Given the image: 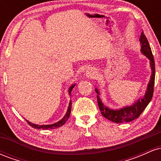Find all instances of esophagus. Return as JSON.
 Returning <instances> with one entry per match:
<instances>
[{
	"mask_svg": "<svg viewBox=\"0 0 161 161\" xmlns=\"http://www.w3.org/2000/svg\"><path fill=\"white\" fill-rule=\"evenodd\" d=\"M85 75H86V76L88 77V78L92 79V78H95L96 76L97 73H96L95 69H93V68H88V69L86 70Z\"/></svg>",
	"mask_w": 161,
	"mask_h": 161,
	"instance_id": "34e87169",
	"label": "esophagus"
}]
</instances>
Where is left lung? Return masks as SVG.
Here are the masks:
<instances>
[{
	"label": "left lung",
	"mask_w": 161,
	"mask_h": 161,
	"mask_svg": "<svg viewBox=\"0 0 161 161\" xmlns=\"http://www.w3.org/2000/svg\"><path fill=\"white\" fill-rule=\"evenodd\" d=\"M139 41L140 44H141V52L142 53V54L145 55L150 60V66L151 69L150 81L147 84V90H146L145 94L144 95L143 97H139L132 105L123 107V108L119 109H111L105 106L103 104L101 97H100L101 94H100L99 90L97 89V88H95V92L97 94V104H98L101 114L106 119L114 122V123H129V122L137 119L138 116L141 115L142 113L145 110L146 107L148 105L151 99H152L155 79V64L154 57H153L152 52H151L148 41H147L143 32L141 33Z\"/></svg>",
	"instance_id": "1"
}]
</instances>
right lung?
<instances>
[{
    "label": "right lung",
    "instance_id": "right-lung-1",
    "mask_svg": "<svg viewBox=\"0 0 161 161\" xmlns=\"http://www.w3.org/2000/svg\"><path fill=\"white\" fill-rule=\"evenodd\" d=\"M75 86V84L72 85V86L69 88V89H68V92H69V96H71L72 90H73V88H74ZM71 106H72V102H71V101H69V106H68V108H67V111H66V114H65V115H64V117H63L60 121L57 122V123H53V124H50V125H38V124H34V123H31V122L28 121L27 119H25V120L27 121V123H29V124L31 126L33 127V128H35V129H57V128H58V127L62 126V125H64V124H65L66 122L67 121L68 119H69V115H70V112H71Z\"/></svg>",
    "mask_w": 161,
    "mask_h": 161
}]
</instances>
